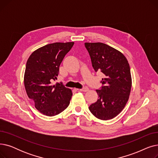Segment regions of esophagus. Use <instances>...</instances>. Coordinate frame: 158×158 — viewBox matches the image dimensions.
<instances>
[{"instance_id":"34e87169","label":"esophagus","mask_w":158,"mask_h":158,"mask_svg":"<svg viewBox=\"0 0 158 158\" xmlns=\"http://www.w3.org/2000/svg\"><path fill=\"white\" fill-rule=\"evenodd\" d=\"M89 90V88L88 87H85L83 88H82L80 89L81 92H88V91Z\"/></svg>"}]
</instances>
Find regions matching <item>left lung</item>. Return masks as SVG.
Masks as SVG:
<instances>
[{
	"instance_id": "obj_1",
	"label": "left lung",
	"mask_w": 158,
	"mask_h": 158,
	"mask_svg": "<svg viewBox=\"0 0 158 158\" xmlns=\"http://www.w3.org/2000/svg\"><path fill=\"white\" fill-rule=\"evenodd\" d=\"M92 66L95 72H101L104 77L98 98L89 110L95 117L102 120L114 118L126 106L132 86L130 66L122 52L103 43H85Z\"/></svg>"
}]
</instances>
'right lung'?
Returning <instances> with one entry per match:
<instances>
[{"label": "right lung", "instance_id": "add662e5", "mask_svg": "<svg viewBox=\"0 0 158 158\" xmlns=\"http://www.w3.org/2000/svg\"><path fill=\"white\" fill-rule=\"evenodd\" d=\"M74 42H56L46 45L33 52L28 58L24 73V86L28 97L34 101L37 110L53 117L67 107L72 96V90L57 79L64 57Z\"/></svg>", "mask_w": 158, "mask_h": 158}]
</instances>
